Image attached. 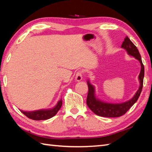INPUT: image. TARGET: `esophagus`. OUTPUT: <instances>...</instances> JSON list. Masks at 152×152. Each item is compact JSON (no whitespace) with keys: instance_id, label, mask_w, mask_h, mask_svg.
Segmentation results:
<instances>
[{"instance_id":"1","label":"esophagus","mask_w":152,"mask_h":152,"mask_svg":"<svg viewBox=\"0 0 152 152\" xmlns=\"http://www.w3.org/2000/svg\"><path fill=\"white\" fill-rule=\"evenodd\" d=\"M75 80L76 82H80L82 80V72L81 70H79L78 72L76 73Z\"/></svg>"}]
</instances>
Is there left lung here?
Masks as SVG:
<instances>
[{
    "label": "left lung",
    "instance_id": "obj_1",
    "mask_svg": "<svg viewBox=\"0 0 152 152\" xmlns=\"http://www.w3.org/2000/svg\"><path fill=\"white\" fill-rule=\"evenodd\" d=\"M121 48L127 51V53L134 57L139 61L141 65L140 72L138 76V80L140 82L139 88L133 96V97L129 101L121 103H108L102 101L95 96V87L91 85L88 80V94L87 96V105L95 114L102 117L107 118H117L124 115L135 102L137 101L138 97L142 89L143 80L144 76V67L142 61L140 54L139 53L137 48L132 42L127 37H126L121 44Z\"/></svg>",
    "mask_w": 152,
    "mask_h": 152
}]
</instances>
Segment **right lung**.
<instances>
[{
  "instance_id": "right-lung-1",
  "label": "right lung",
  "mask_w": 152,
  "mask_h": 152,
  "mask_svg": "<svg viewBox=\"0 0 152 152\" xmlns=\"http://www.w3.org/2000/svg\"><path fill=\"white\" fill-rule=\"evenodd\" d=\"M62 99L59 100L57 102L56 106L53 108L46 109V110H38L26 112L21 110V112L27 116V118H30L33 120H45L53 117L57 112L59 110L61 106H62Z\"/></svg>"
}]
</instances>
